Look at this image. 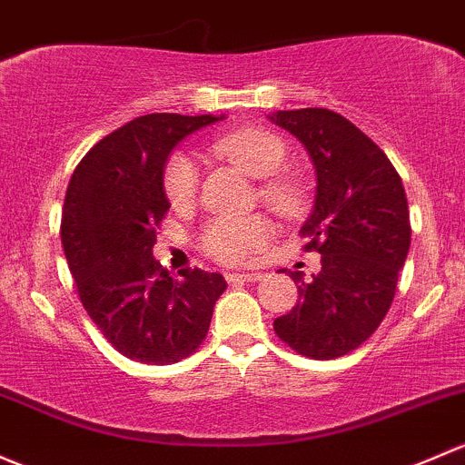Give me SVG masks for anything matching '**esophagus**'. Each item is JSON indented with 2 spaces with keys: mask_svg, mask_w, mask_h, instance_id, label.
Wrapping results in <instances>:
<instances>
[{
  "mask_svg": "<svg viewBox=\"0 0 465 465\" xmlns=\"http://www.w3.org/2000/svg\"><path fill=\"white\" fill-rule=\"evenodd\" d=\"M227 282H258L265 278V273L261 272H242V273H227Z\"/></svg>",
  "mask_w": 465,
  "mask_h": 465,
  "instance_id": "34e87169",
  "label": "esophagus"
}]
</instances>
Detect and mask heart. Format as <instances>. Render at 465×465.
<instances>
[{
	"mask_svg": "<svg viewBox=\"0 0 465 465\" xmlns=\"http://www.w3.org/2000/svg\"><path fill=\"white\" fill-rule=\"evenodd\" d=\"M213 151L261 180L258 198L281 216H298L307 204L305 184L290 173H281L287 163V143L265 129H236L213 140ZM200 183L198 164L178 151L167 160L163 173L164 193L173 207H187ZM272 227L262 218H216L203 233L204 252L220 262H249L270 245Z\"/></svg>",
	"mask_w": 465,
	"mask_h": 465,
	"instance_id": "obj_1",
	"label": "heart"
}]
</instances>
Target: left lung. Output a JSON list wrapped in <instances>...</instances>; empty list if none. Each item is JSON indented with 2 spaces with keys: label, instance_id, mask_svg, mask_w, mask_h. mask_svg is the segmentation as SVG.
<instances>
[{
  "label": "left lung",
  "instance_id": "obj_1",
  "mask_svg": "<svg viewBox=\"0 0 465 465\" xmlns=\"http://www.w3.org/2000/svg\"><path fill=\"white\" fill-rule=\"evenodd\" d=\"M273 124L301 140L316 169V198L301 227L321 272L298 282V301L273 331L298 354L339 359L374 334L397 292L410 249L403 183L388 155L343 115L327 109L276 111Z\"/></svg>",
  "mask_w": 465,
  "mask_h": 465
}]
</instances>
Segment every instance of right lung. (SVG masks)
I'll return each mask as SVG.
<instances>
[{
	"label": "right lung",
	"instance_id": "add662e5",
	"mask_svg": "<svg viewBox=\"0 0 465 465\" xmlns=\"http://www.w3.org/2000/svg\"><path fill=\"white\" fill-rule=\"evenodd\" d=\"M224 115L151 114L102 138L82 158L62 209V247L77 294L97 330L126 359L171 365L200 348L220 273L173 278L153 258L155 229L171 203L163 173L187 135Z\"/></svg>",
	"mask_w": 465,
	"mask_h": 465
}]
</instances>
